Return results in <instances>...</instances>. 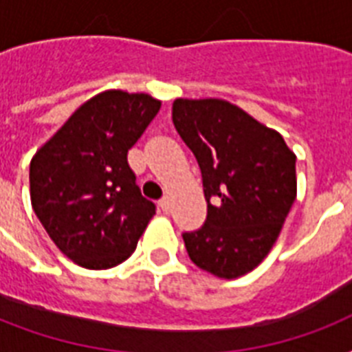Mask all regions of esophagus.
Segmentation results:
<instances>
[{
    "mask_svg": "<svg viewBox=\"0 0 352 352\" xmlns=\"http://www.w3.org/2000/svg\"><path fill=\"white\" fill-rule=\"evenodd\" d=\"M159 206H160V210L164 212V214H168V212H170V210H171L170 197H162V199H160V201H159Z\"/></svg>",
    "mask_w": 352,
    "mask_h": 352,
    "instance_id": "esophagus-1",
    "label": "esophagus"
}]
</instances>
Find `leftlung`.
<instances>
[{
	"label": "left lung",
	"mask_w": 352,
	"mask_h": 352,
	"mask_svg": "<svg viewBox=\"0 0 352 352\" xmlns=\"http://www.w3.org/2000/svg\"><path fill=\"white\" fill-rule=\"evenodd\" d=\"M171 118L203 175L208 215L184 232L188 256L217 278L268 256L296 199V155L276 129L221 98H177Z\"/></svg>",
	"instance_id": "8db88e82"
}]
</instances>
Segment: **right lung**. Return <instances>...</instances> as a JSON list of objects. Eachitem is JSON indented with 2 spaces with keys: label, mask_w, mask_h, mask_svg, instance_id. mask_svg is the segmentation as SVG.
<instances>
[{
  "label": "right lung",
  "mask_w": 352,
  "mask_h": 352,
  "mask_svg": "<svg viewBox=\"0 0 352 352\" xmlns=\"http://www.w3.org/2000/svg\"><path fill=\"white\" fill-rule=\"evenodd\" d=\"M160 109L146 93L104 91L82 104L30 160V203L49 237L76 265L104 270L131 256L155 204L127 164Z\"/></svg>",
  "instance_id": "obj_1"
}]
</instances>
